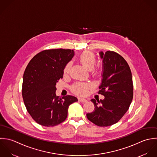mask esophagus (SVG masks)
<instances>
[{
  "label": "esophagus",
  "instance_id": "esophagus-1",
  "mask_svg": "<svg viewBox=\"0 0 157 157\" xmlns=\"http://www.w3.org/2000/svg\"><path fill=\"white\" fill-rule=\"evenodd\" d=\"M78 100H79V101H80V102H86L87 101V99H84V98H79Z\"/></svg>",
  "mask_w": 157,
  "mask_h": 157
}]
</instances>
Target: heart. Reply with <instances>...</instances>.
I'll return each mask as SVG.
<instances>
[{"label":"heart","mask_w":157,"mask_h":157,"mask_svg":"<svg viewBox=\"0 0 157 157\" xmlns=\"http://www.w3.org/2000/svg\"><path fill=\"white\" fill-rule=\"evenodd\" d=\"M79 60L87 68L91 70L94 68L96 63V56L94 54L89 51H85L82 52L79 56ZM71 63H68L64 67L63 73L67 74L69 72L70 69ZM90 88V85L84 82H78L73 86L72 90L76 94L81 96H85L87 94L89 89Z\"/></svg>","instance_id":"1"}]
</instances>
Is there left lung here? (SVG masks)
Wrapping results in <instances>:
<instances>
[{"label": "left lung", "mask_w": 157, "mask_h": 157, "mask_svg": "<svg viewBox=\"0 0 157 157\" xmlns=\"http://www.w3.org/2000/svg\"><path fill=\"white\" fill-rule=\"evenodd\" d=\"M99 55L103 73L98 94L104 95V99H92L94 111L86 115L94 124L107 127L118 122L128 110L133 87L131 70L123 57L112 51L101 52Z\"/></svg>", "instance_id": "8db88e82"}]
</instances>
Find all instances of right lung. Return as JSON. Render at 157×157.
<instances>
[{"label": "right lung", "instance_id": "add662e5", "mask_svg": "<svg viewBox=\"0 0 157 157\" xmlns=\"http://www.w3.org/2000/svg\"><path fill=\"white\" fill-rule=\"evenodd\" d=\"M74 55L70 49L45 50L36 55L25 70L24 102L32 118L40 125L61 124L67 117L69 105L78 101L71 95L61 98L56 94V83L63 78L64 67Z\"/></svg>", "mask_w": 157, "mask_h": 157}]
</instances>
